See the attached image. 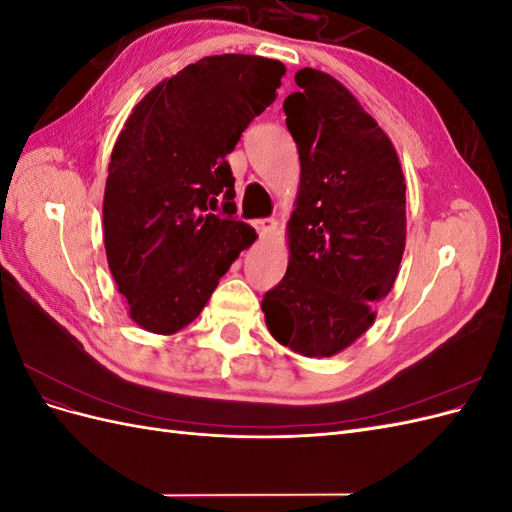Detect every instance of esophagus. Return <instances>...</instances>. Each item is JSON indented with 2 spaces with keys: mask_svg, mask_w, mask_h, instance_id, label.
<instances>
[{
  "mask_svg": "<svg viewBox=\"0 0 512 512\" xmlns=\"http://www.w3.org/2000/svg\"><path fill=\"white\" fill-rule=\"evenodd\" d=\"M254 228L258 230V235H260V237L271 235V232H275V230H277V220H275V218H262V220H256V222H254Z\"/></svg>",
  "mask_w": 512,
  "mask_h": 512,
  "instance_id": "1",
  "label": "esophagus"
}]
</instances>
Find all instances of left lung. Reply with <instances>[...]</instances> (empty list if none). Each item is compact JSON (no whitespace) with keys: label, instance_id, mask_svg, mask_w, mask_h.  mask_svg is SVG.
<instances>
[{"label":"left lung","instance_id":"1","mask_svg":"<svg viewBox=\"0 0 512 512\" xmlns=\"http://www.w3.org/2000/svg\"><path fill=\"white\" fill-rule=\"evenodd\" d=\"M284 100L301 179L288 269L262 299L269 333L303 356L346 350L376 320L406 250V179L391 138L331 74L303 68Z\"/></svg>","mask_w":512,"mask_h":512}]
</instances>
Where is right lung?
<instances>
[{
    "label": "right lung",
    "instance_id": "add662e5",
    "mask_svg": "<svg viewBox=\"0 0 512 512\" xmlns=\"http://www.w3.org/2000/svg\"><path fill=\"white\" fill-rule=\"evenodd\" d=\"M284 74L282 61L258 55L203 57L147 91L123 123L104 188V250L141 329L188 327L256 241L235 218L226 156Z\"/></svg>",
    "mask_w": 512,
    "mask_h": 512
}]
</instances>
